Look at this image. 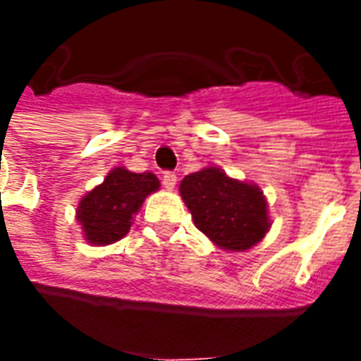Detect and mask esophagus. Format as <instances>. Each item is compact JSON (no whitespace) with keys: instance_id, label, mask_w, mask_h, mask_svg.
Returning a JSON list of instances; mask_svg holds the SVG:
<instances>
[{"instance_id":"obj_1","label":"esophagus","mask_w":361,"mask_h":361,"mask_svg":"<svg viewBox=\"0 0 361 361\" xmlns=\"http://www.w3.org/2000/svg\"><path fill=\"white\" fill-rule=\"evenodd\" d=\"M176 181H178V176L173 172H164V176H162V185H164L168 191H172L173 188H176Z\"/></svg>"}]
</instances>
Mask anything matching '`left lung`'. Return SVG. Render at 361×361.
Listing matches in <instances>:
<instances>
[{"mask_svg":"<svg viewBox=\"0 0 361 361\" xmlns=\"http://www.w3.org/2000/svg\"><path fill=\"white\" fill-rule=\"evenodd\" d=\"M180 193L195 226L222 250H251L271 228L263 191L255 183L230 178L220 168L209 166L185 176Z\"/></svg>","mask_w":361,"mask_h":361,"instance_id":"8db88e82","label":"left lung"}]
</instances>
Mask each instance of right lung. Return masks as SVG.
Returning <instances> with one entry per match:
<instances>
[{
  "label": "right lung",
  "mask_w": 361,
  "mask_h": 361,
  "mask_svg": "<svg viewBox=\"0 0 361 361\" xmlns=\"http://www.w3.org/2000/svg\"><path fill=\"white\" fill-rule=\"evenodd\" d=\"M158 188L160 181L154 173H135L123 166L114 168L100 185L79 201L77 220L85 240L92 245L119 242L131 230L145 199Z\"/></svg>",
  "instance_id": "1"
}]
</instances>
